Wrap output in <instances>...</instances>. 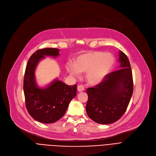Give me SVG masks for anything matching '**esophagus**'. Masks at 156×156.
I'll return each mask as SVG.
<instances>
[{"mask_svg": "<svg viewBox=\"0 0 156 156\" xmlns=\"http://www.w3.org/2000/svg\"><path fill=\"white\" fill-rule=\"evenodd\" d=\"M77 89H78V92H83L84 90H85V88H84V87L82 85H79L78 86Z\"/></svg>", "mask_w": 156, "mask_h": 156, "instance_id": "obj_1", "label": "esophagus"}]
</instances>
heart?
Returning <instances> with one entry per match:
<instances>
[{
    "instance_id": "heart-1",
    "label": "heart",
    "mask_w": 156,
    "mask_h": 156,
    "mask_svg": "<svg viewBox=\"0 0 156 156\" xmlns=\"http://www.w3.org/2000/svg\"><path fill=\"white\" fill-rule=\"evenodd\" d=\"M116 59L111 53L102 51H90L78 55L74 64L67 63L68 72L74 76L79 73H86L87 83L92 85L101 83L111 73L115 65Z\"/></svg>"
}]
</instances>
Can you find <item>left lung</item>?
I'll list each match as a JSON object with an SVG mask.
<instances>
[{
    "mask_svg": "<svg viewBox=\"0 0 156 156\" xmlns=\"http://www.w3.org/2000/svg\"><path fill=\"white\" fill-rule=\"evenodd\" d=\"M120 69L110 73L101 83L88 88L86 111L97 123L108 125L119 120L125 112L133 91L132 69L128 57L119 53Z\"/></svg>",
    "mask_w": 156,
    "mask_h": 156,
    "instance_id": "1",
    "label": "left lung"
}]
</instances>
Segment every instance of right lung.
Returning <instances> with one entry per match:
<instances>
[{
  "label": "right lung",
  "instance_id": "1",
  "mask_svg": "<svg viewBox=\"0 0 156 156\" xmlns=\"http://www.w3.org/2000/svg\"><path fill=\"white\" fill-rule=\"evenodd\" d=\"M59 50L55 48L39 49L31 55L24 73L23 90L27 111L36 121L52 123L60 119L70 101L76 95V85H68L57 79L45 88H40L35 81V71L45 56L56 57Z\"/></svg>",
  "mask_w": 156,
  "mask_h": 156
}]
</instances>
